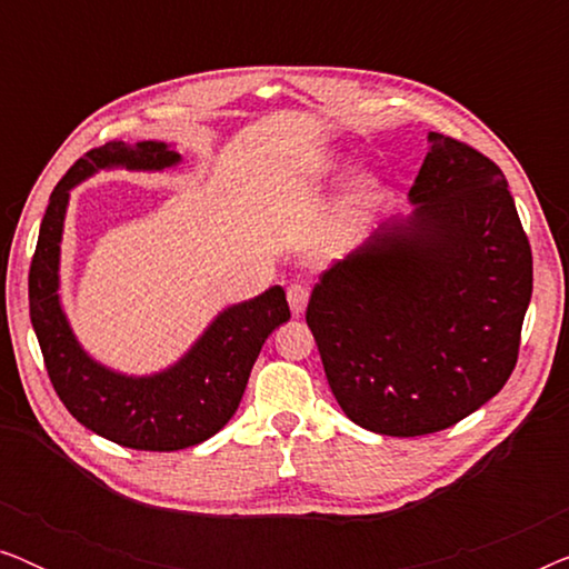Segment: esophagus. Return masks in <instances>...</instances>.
<instances>
[{"label": "esophagus", "mask_w": 569, "mask_h": 569, "mask_svg": "<svg viewBox=\"0 0 569 569\" xmlns=\"http://www.w3.org/2000/svg\"><path fill=\"white\" fill-rule=\"evenodd\" d=\"M308 298H310V290L306 284L295 282L287 287V302H290L292 316H302V310H306V306H308Z\"/></svg>", "instance_id": "1"}]
</instances>
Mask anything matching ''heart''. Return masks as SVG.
Returning a JSON list of instances; mask_svg holds the SVG:
<instances>
[{"mask_svg":"<svg viewBox=\"0 0 569 569\" xmlns=\"http://www.w3.org/2000/svg\"><path fill=\"white\" fill-rule=\"evenodd\" d=\"M321 170H329V162H323ZM376 193H378L376 178H370V176L355 178V181L347 186V191L341 193V199H339V207H337L339 222L345 224V228L360 222L362 217L368 214L372 201H376Z\"/></svg>","mask_w":569,"mask_h":569,"instance_id":"heart-1","label":"heart"}]
</instances>
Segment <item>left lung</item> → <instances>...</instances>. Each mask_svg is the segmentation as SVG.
Instances as JSON below:
<instances>
[{
    "label": "left lung",
    "mask_w": 569,
    "mask_h": 569,
    "mask_svg": "<svg viewBox=\"0 0 569 569\" xmlns=\"http://www.w3.org/2000/svg\"><path fill=\"white\" fill-rule=\"evenodd\" d=\"M409 220L383 222L310 295L331 393L391 438L453 427L516 370L533 259L502 170L430 131Z\"/></svg>",
    "instance_id": "1"
}]
</instances>
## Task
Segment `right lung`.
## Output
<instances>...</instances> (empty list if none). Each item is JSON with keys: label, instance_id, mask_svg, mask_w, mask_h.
Segmentation results:
<instances>
[{"label": "right lung", "instance_id": "right-lung-1", "mask_svg": "<svg viewBox=\"0 0 569 569\" xmlns=\"http://www.w3.org/2000/svg\"><path fill=\"white\" fill-rule=\"evenodd\" d=\"M181 154L166 142H108L84 152L51 191L30 261L28 298L51 386L77 422L134 450H181L220 432L243 399L263 341L290 321L282 287L222 310L173 368L129 378L90 360L77 345L59 302V243L69 189L103 168L162 170Z\"/></svg>", "mask_w": 569, "mask_h": 569}]
</instances>
